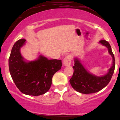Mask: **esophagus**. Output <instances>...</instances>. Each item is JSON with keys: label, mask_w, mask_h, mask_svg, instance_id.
<instances>
[{"label": "esophagus", "mask_w": 120, "mask_h": 120, "mask_svg": "<svg viewBox=\"0 0 120 120\" xmlns=\"http://www.w3.org/2000/svg\"><path fill=\"white\" fill-rule=\"evenodd\" d=\"M72 55L71 54H68L65 57L63 60V64L64 66H69L71 64V60H72Z\"/></svg>", "instance_id": "1"}]
</instances>
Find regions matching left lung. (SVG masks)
I'll return each instance as SVG.
<instances>
[{"label": "left lung", "instance_id": "1", "mask_svg": "<svg viewBox=\"0 0 120 120\" xmlns=\"http://www.w3.org/2000/svg\"><path fill=\"white\" fill-rule=\"evenodd\" d=\"M101 44L107 48L109 53L112 57V66L106 75L98 77L88 72L78 59H74V73L70 83L76 91L83 94L96 93L103 89L110 81L115 68V59L109 43L105 40L100 41Z\"/></svg>", "mask_w": 120, "mask_h": 120}]
</instances>
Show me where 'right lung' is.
Returning a JSON list of instances; mask_svg holds the SVG:
<instances>
[{
	"instance_id": "obj_1",
	"label": "right lung",
	"mask_w": 120,
	"mask_h": 120,
	"mask_svg": "<svg viewBox=\"0 0 120 120\" xmlns=\"http://www.w3.org/2000/svg\"><path fill=\"white\" fill-rule=\"evenodd\" d=\"M25 41L21 39L13 45L8 59L10 73L22 94L32 96L43 95L50 89L53 75L61 69V60H49L40 55L35 61H24L20 50Z\"/></svg>"
}]
</instances>
